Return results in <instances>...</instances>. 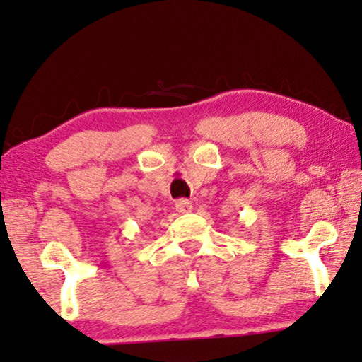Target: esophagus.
Wrapping results in <instances>:
<instances>
[{
    "instance_id": "esophagus-1",
    "label": "esophagus",
    "mask_w": 362,
    "mask_h": 362,
    "mask_svg": "<svg viewBox=\"0 0 362 362\" xmlns=\"http://www.w3.org/2000/svg\"><path fill=\"white\" fill-rule=\"evenodd\" d=\"M175 209L179 213H192L193 206H192V203L188 202V199H179V202L175 203Z\"/></svg>"
}]
</instances>
